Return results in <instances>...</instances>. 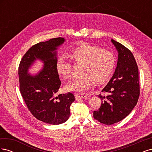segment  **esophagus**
Segmentation results:
<instances>
[{"instance_id":"1","label":"esophagus","mask_w":152,"mask_h":152,"mask_svg":"<svg viewBox=\"0 0 152 152\" xmlns=\"http://www.w3.org/2000/svg\"><path fill=\"white\" fill-rule=\"evenodd\" d=\"M75 97L76 99H84L87 97V95L85 93H76L75 94Z\"/></svg>"}]
</instances>
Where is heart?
Listing matches in <instances>:
<instances>
[{
	"label": "heart",
	"instance_id": "obj_1",
	"mask_svg": "<svg viewBox=\"0 0 152 152\" xmlns=\"http://www.w3.org/2000/svg\"><path fill=\"white\" fill-rule=\"evenodd\" d=\"M70 57L75 63L82 65V75L66 86L68 91H85L94 82L96 84L104 83L111 77L115 66V58L111 52L94 45L78 48L72 50ZM56 70L65 80L72 78L71 63L64 56L58 58Z\"/></svg>",
	"mask_w": 152,
	"mask_h": 152
}]
</instances>
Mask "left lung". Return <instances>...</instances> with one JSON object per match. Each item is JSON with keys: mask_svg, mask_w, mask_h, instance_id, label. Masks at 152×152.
I'll list each match as a JSON object with an SVG mask.
<instances>
[{"mask_svg": "<svg viewBox=\"0 0 152 152\" xmlns=\"http://www.w3.org/2000/svg\"><path fill=\"white\" fill-rule=\"evenodd\" d=\"M118 52L117 66L112 79L99 94L102 101L93 117L100 123L112 125L126 118L136 105L140 93L139 72L131 50L113 39Z\"/></svg>", "mask_w": 152, "mask_h": 152, "instance_id": "obj_1", "label": "left lung"}]
</instances>
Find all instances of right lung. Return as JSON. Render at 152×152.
I'll return each mask as SVG.
<instances>
[{
  "label": "right lung",
  "instance_id": "1",
  "mask_svg": "<svg viewBox=\"0 0 152 152\" xmlns=\"http://www.w3.org/2000/svg\"><path fill=\"white\" fill-rule=\"evenodd\" d=\"M65 39H50L31 46L23 56L18 67L20 91L27 108L39 121L52 125L66 122L70 115V105L75 101L71 93L56 96L61 84L56 70V52ZM37 58L43 61V69L37 76L28 73Z\"/></svg>",
  "mask_w": 152,
  "mask_h": 152
}]
</instances>
